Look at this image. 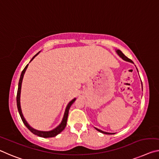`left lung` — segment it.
Returning a JSON list of instances; mask_svg holds the SVG:
<instances>
[{
    "mask_svg": "<svg viewBox=\"0 0 159 159\" xmlns=\"http://www.w3.org/2000/svg\"><path fill=\"white\" fill-rule=\"evenodd\" d=\"M116 50V53H117V55L118 56H119L120 58H122V59H123V60H125V61H128V62H130V63H132V64H134V63H133V61H132V60L131 59H129V58H127V57L125 56V55L123 54V53L120 51V49H115ZM137 71H138V70H137ZM141 82H142V80H141ZM142 90H143V88H142ZM95 129H96L97 131H98V132H101V133H102V134H114L115 133H110V132H104V131H102V130H100V129H98V128H96V127H95Z\"/></svg>",
    "mask_w": 159,
    "mask_h": 159,
    "instance_id": "8db88e82",
    "label": "left lung"
}]
</instances>
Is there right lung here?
<instances>
[{
    "mask_svg": "<svg viewBox=\"0 0 159 159\" xmlns=\"http://www.w3.org/2000/svg\"><path fill=\"white\" fill-rule=\"evenodd\" d=\"M39 52H40L37 53V54H35L34 56L32 57V59L30 60V62H31L32 60L34 59V57L39 54ZM28 65L29 64H27V66L25 67V69H23V70L22 71L21 75H20V78L19 83H18V89H17V110H18L19 114H20V115L21 119L22 120V122H23V123L25 124V125L26 126L27 129H28L30 131V132L33 133L34 134L37 135V136H39V137H44V138H49V137H56L57 135L59 134V133H61L62 131L65 129V127H66L68 115H69V109H70V106L72 105L73 103H74L75 102V100H76V98H74V99L70 100V101L69 103H68L67 106L66 107V110H65L64 117H63V118H62V120H61V123H60V124L58 125L57 127H55L54 129H53L52 130H50V131H40V130H37V129H34V128H32L31 126H30L28 124V123H27L26 120H25V118L24 117L23 114H22V112L21 105H20V94H21L22 83V80H23L25 73V71H26L27 67H28Z\"/></svg>",
    "mask_w": 159,
    "mask_h": 159,
    "instance_id": "add662e5",
    "label": "right lung"
}]
</instances>
